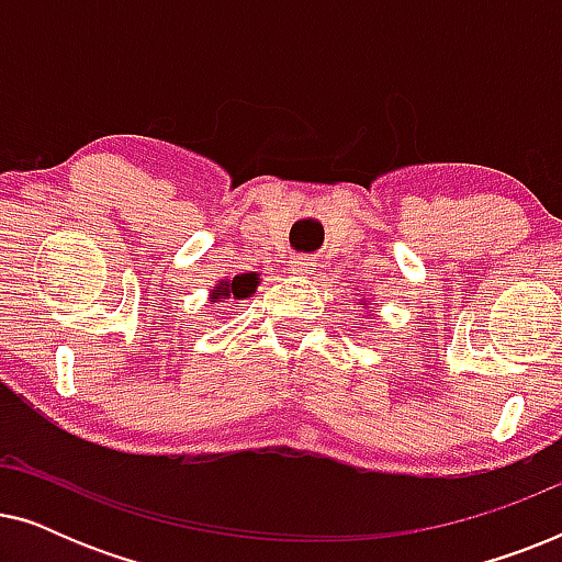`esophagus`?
Segmentation results:
<instances>
[{
  "label": "esophagus",
  "instance_id": "esophagus-1",
  "mask_svg": "<svg viewBox=\"0 0 562 562\" xmlns=\"http://www.w3.org/2000/svg\"><path fill=\"white\" fill-rule=\"evenodd\" d=\"M291 271L294 273H310L312 271V263H310V258L306 256H296L294 260H291Z\"/></svg>",
  "mask_w": 562,
  "mask_h": 562
}]
</instances>
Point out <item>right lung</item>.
<instances>
[{"label": "right lung", "mask_w": 562, "mask_h": 562, "mask_svg": "<svg viewBox=\"0 0 562 562\" xmlns=\"http://www.w3.org/2000/svg\"><path fill=\"white\" fill-rule=\"evenodd\" d=\"M252 289H256V283L250 279H245V276H235L233 281H220L217 286L212 289V302H220V299H243V296H250Z\"/></svg>", "instance_id": "add662e5"}]
</instances>
